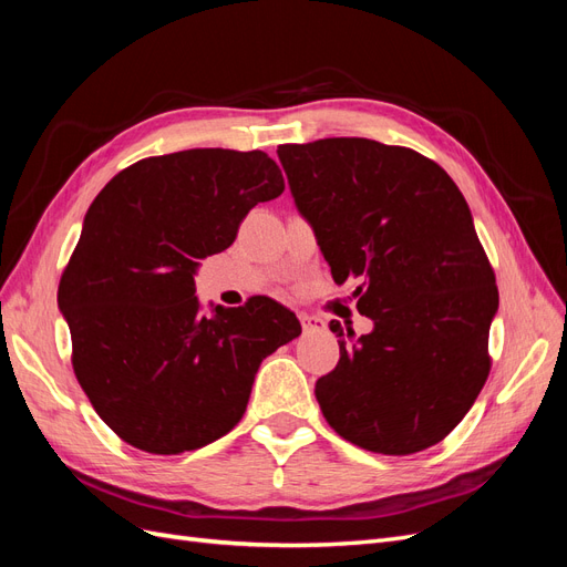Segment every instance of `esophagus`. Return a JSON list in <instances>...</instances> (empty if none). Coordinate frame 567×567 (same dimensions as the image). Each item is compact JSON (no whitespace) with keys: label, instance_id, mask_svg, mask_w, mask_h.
Listing matches in <instances>:
<instances>
[{"label":"esophagus","instance_id":"34e87169","mask_svg":"<svg viewBox=\"0 0 567 567\" xmlns=\"http://www.w3.org/2000/svg\"><path fill=\"white\" fill-rule=\"evenodd\" d=\"M298 319H300V323H302V331H305V333H310V331H321V329H323V321H321L319 317H315V315L300 312V315H298Z\"/></svg>","mask_w":567,"mask_h":567}]
</instances>
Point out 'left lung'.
Masks as SVG:
<instances>
[{"label": "left lung", "mask_w": 567, "mask_h": 567, "mask_svg": "<svg viewBox=\"0 0 567 567\" xmlns=\"http://www.w3.org/2000/svg\"><path fill=\"white\" fill-rule=\"evenodd\" d=\"M277 153L333 281L354 279L357 310L373 319L352 346L338 340L336 369L317 381L323 419L375 454L433 447L492 369L499 290L466 198L406 146L333 136Z\"/></svg>", "instance_id": "8db88e82"}]
</instances>
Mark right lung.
<instances>
[{"mask_svg":"<svg viewBox=\"0 0 567 567\" xmlns=\"http://www.w3.org/2000/svg\"><path fill=\"white\" fill-rule=\"evenodd\" d=\"M284 188L265 151L192 148L120 169L90 205L59 307L80 388L132 447L169 456L227 435L262 359L300 336L267 296L203 317L194 284L198 260Z\"/></svg>","mask_w":567,"mask_h":567,"instance_id":"right-lung-1","label":"right lung"}]
</instances>
